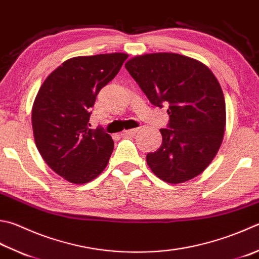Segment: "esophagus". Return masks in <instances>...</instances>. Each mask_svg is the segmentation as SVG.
<instances>
[{
	"mask_svg": "<svg viewBox=\"0 0 259 259\" xmlns=\"http://www.w3.org/2000/svg\"><path fill=\"white\" fill-rule=\"evenodd\" d=\"M136 132H138V128H131V130H125L124 134L126 135H134Z\"/></svg>",
	"mask_w": 259,
	"mask_h": 259,
	"instance_id": "1",
	"label": "esophagus"
}]
</instances>
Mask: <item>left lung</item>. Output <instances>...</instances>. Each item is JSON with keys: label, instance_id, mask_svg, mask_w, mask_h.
I'll return each instance as SVG.
<instances>
[{"label": "left lung", "instance_id": "1", "mask_svg": "<svg viewBox=\"0 0 259 259\" xmlns=\"http://www.w3.org/2000/svg\"><path fill=\"white\" fill-rule=\"evenodd\" d=\"M125 67L151 104L169 106L168 127L160 130L162 144L146 155L152 172L170 184L202 174L220 149L226 127V101L212 71L175 53L135 56Z\"/></svg>", "mask_w": 259, "mask_h": 259}]
</instances>
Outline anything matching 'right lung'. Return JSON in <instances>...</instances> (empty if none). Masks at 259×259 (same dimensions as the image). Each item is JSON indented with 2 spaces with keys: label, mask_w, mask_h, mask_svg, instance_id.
<instances>
[{
  "label": "right lung",
  "mask_w": 259,
  "mask_h": 259,
  "mask_svg": "<svg viewBox=\"0 0 259 259\" xmlns=\"http://www.w3.org/2000/svg\"><path fill=\"white\" fill-rule=\"evenodd\" d=\"M127 54L79 56L65 61L44 81L32 106L33 138L52 170L73 184L104 171L114 141L101 127L90 128L99 91L114 79Z\"/></svg>",
  "instance_id": "obj_1"
}]
</instances>
